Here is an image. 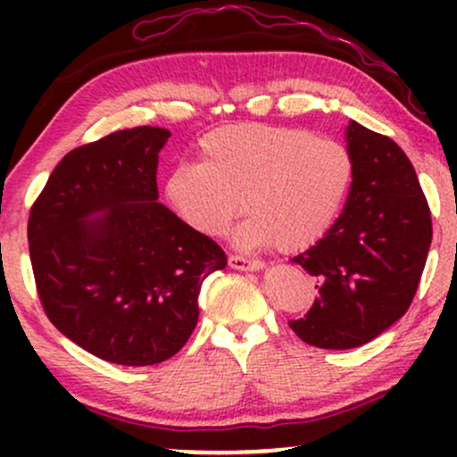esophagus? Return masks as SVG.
Instances as JSON below:
<instances>
[{
	"label": "esophagus",
	"mask_w": 457,
	"mask_h": 457,
	"mask_svg": "<svg viewBox=\"0 0 457 457\" xmlns=\"http://www.w3.org/2000/svg\"><path fill=\"white\" fill-rule=\"evenodd\" d=\"M229 266L236 270H260L264 269V262L260 260H249L245 255H229Z\"/></svg>",
	"instance_id": "1"
}]
</instances>
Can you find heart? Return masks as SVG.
Instances as JSON below:
<instances>
[{
    "mask_svg": "<svg viewBox=\"0 0 457 457\" xmlns=\"http://www.w3.org/2000/svg\"><path fill=\"white\" fill-rule=\"evenodd\" d=\"M202 162H180L165 180L178 217L204 236H223L243 211L240 245L298 251L327 234L353 182V156L305 129L234 124L208 133Z\"/></svg>",
    "mask_w": 457,
    "mask_h": 457,
    "instance_id": "1",
    "label": "heart"
}]
</instances>
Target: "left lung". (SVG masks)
Wrapping results in <instances>:
<instances>
[{
	"label": "left lung",
	"mask_w": 457,
	"mask_h": 457,
	"mask_svg": "<svg viewBox=\"0 0 457 457\" xmlns=\"http://www.w3.org/2000/svg\"><path fill=\"white\" fill-rule=\"evenodd\" d=\"M353 185L344 212L292 258L318 279V298L290 328L316 348H359L411 307L432 243V214L395 141L350 122Z\"/></svg>",
	"instance_id": "8db88e82"
}]
</instances>
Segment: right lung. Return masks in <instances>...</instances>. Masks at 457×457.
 Segmentation results:
<instances>
[{"mask_svg":"<svg viewBox=\"0 0 457 457\" xmlns=\"http://www.w3.org/2000/svg\"><path fill=\"white\" fill-rule=\"evenodd\" d=\"M170 130L137 127L57 162L28 221L36 290L71 342L118 365L174 356L199 318L202 283L223 249L159 204Z\"/></svg>","mask_w":457,"mask_h":457,"instance_id":"1","label":"right lung"}]
</instances>
